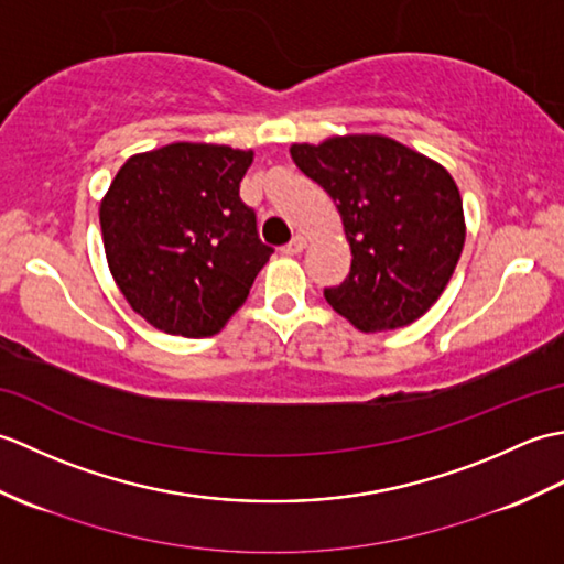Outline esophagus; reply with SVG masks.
I'll return each mask as SVG.
<instances>
[{
  "instance_id": "34e87169",
  "label": "esophagus",
  "mask_w": 564,
  "mask_h": 564,
  "mask_svg": "<svg viewBox=\"0 0 564 564\" xmlns=\"http://www.w3.org/2000/svg\"><path fill=\"white\" fill-rule=\"evenodd\" d=\"M307 247V239L303 237V235H295L289 245L283 247V254H289V257H295V254H301V251Z\"/></svg>"
}]
</instances>
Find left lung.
Returning a JSON list of instances; mask_svg holds the SVG:
<instances>
[{
	"label": "left lung",
	"instance_id": "obj_1",
	"mask_svg": "<svg viewBox=\"0 0 564 564\" xmlns=\"http://www.w3.org/2000/svg\"><path fill=\"white\" fill-rule=\"evenodd\" d=\"M337 203L351 271L327 303L361 332L412 325L446 291L465 245L463 198L446 166L386 135L291 145Z\"/></svg>",
	"mask_w": 564,
	"mask_h": 564
}]
</instances>
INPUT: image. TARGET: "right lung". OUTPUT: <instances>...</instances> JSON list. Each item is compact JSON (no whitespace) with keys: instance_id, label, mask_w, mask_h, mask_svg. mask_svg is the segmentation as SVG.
Segmentation results:
<instances>
[{"instance_id":"obj_1","label":"right lung","mask_w":564,"mask_h":564,"mask_svg":"<svg viewBox=\"0 0 564 564\" xmlns=\"http://www.w3.org/2000/svg\"><path fill=\"white\" fill-rule=\"evenodd\" d=\"M254 152L172 142L133 154L101 198L106 261L154 329L200 339L245 305L273 249L239 198Z\"/></svg>"}]
</instances>
